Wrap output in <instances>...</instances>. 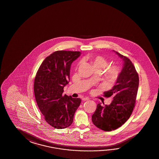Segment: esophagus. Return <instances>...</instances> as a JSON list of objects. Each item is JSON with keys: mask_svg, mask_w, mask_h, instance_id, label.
<instances>
[{"mask_svg": "<svg viewBox=\"0 0 159 159\" xmlns=\"http://www.w3.org/2000/svg\"><path fill=\"white\" fill-rule=\"evenodd\" d=\"M89 100V98L88 97H84V98H82V100H83V101H87V100Z\"/></svg>", "mask_w": 159, "mask_h": 159, "instance_id": "1", "label": "esophagus"}]
</instances>
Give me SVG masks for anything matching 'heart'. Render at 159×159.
Instances as JSON below:
<instances>
[{"label":"heart","instance_id":"1","mask_svg":"<svg viewBox=\"0 0 159 159\" xmlns=\"http://www.w3.org/2000/svg\"><path fill=\"white\" fill-rule=\"evenodd\" d=\"M91 62L92 63L94 67H100L101 69H104L108 64L107 61L103 57L97 56L91 59ZM120 74V69L117 66L113 65L110 67L106 73V77L109 81L113 82L117 80L118 75Z\"/></svg>","mask_w":159,"mask_h":159}]
</instances>
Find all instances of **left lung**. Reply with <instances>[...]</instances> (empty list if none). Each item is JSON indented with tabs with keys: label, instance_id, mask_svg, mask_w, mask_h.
Returning <instances> with one entry per match:
<instances>
[{
	"label": "left lung",
	"instance_id": "obj_1",
	"mask_svg": "<svg viewBox=\"0 0 159 159\" xmlns=\"http://www.w3.org/2000/svg\"><path fill=\"white\" fill-rule=\"evenodd\" d=\"M113 51L123 61L116 85L103 93L104 96L111 97L113 100L109 105L98 103L92 117L94 125L105 131L117 129L129 119L134 107L139 84V75L130 60Z\"/></svg>",
	"mask_w": 159,
	"mask_h": 159
}]
</instances>
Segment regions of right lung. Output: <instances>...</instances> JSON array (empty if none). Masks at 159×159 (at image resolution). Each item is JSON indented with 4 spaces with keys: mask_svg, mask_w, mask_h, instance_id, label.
Wrapping results in <instances>:
<instances>
[{
    "mask_svg": "<svg viewBox=\"0 0 159 159\" xmlns=\"http://www.w3.org/2000/svg\"><path fill=\"white\" fill-rule=\"evenodd\" d=\"M80 52L57 51L46 57L37 71L34 91L37 105L46 122L57 129L71 125L81 100L63 95L70 81L71 63Z\"/></svg>",
    "mask_w": 159,
    "mask_h": 159,
    "instance_id": "1",
    "label": "right lung"
}]
</instances>
